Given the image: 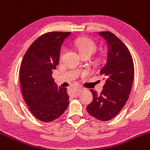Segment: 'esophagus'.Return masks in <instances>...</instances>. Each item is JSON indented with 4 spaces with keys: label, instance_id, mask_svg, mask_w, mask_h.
Masks as SVG:
<instances>
[{
    "label": "esophagus",
    "instance_id": "obj_1",
    "mask_svg": "<svg viewBox=\"0 0 150 150\" xmlns=\"http://www.w3.org/2000/svg\"><path fill=\"white\" fill-rule=\"evenodd\" d=\"M81 89H82L81 86H77L76 89V95H78L79 92Z\"/></svg>",
    "mask_w": 150,
    "mask_h": 150
}]
</instances>
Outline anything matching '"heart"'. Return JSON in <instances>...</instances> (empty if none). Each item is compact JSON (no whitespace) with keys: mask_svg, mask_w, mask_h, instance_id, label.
<instances>
[{"mask_svg":"<svg viewBox=\"0 0 150 150\" xmlns=\"http://www.w3.org/2000/svg\"><path fill=\"white\" fill-rule=\"evenodd\" d=\"M75 45L81 55L92 54L96 51L97 45L92 40L86 38H79L75 40ZM66 52V47H62L61 50V56H64Z\"/></svg>","mask_w":150,"mask_h":150,"instance_id":"obj_1","label":"heart"}]
</instances>
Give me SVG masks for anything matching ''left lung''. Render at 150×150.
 <instances>
[{
  "label": "left lung",
  "mask_w": 150,
  "mask_h": 150,
  "mask_svg": "<svg viewBox=\"0 0 150 150\" xmlns=\"http://www.w3.org/2000/svg\"><path fill=\"white\" fill-rule=\"evenodd\" d=\"M108 45L107 60L100 69L105 84L100 94L91 89L92 103L86 107L92 116L102 121L113 118L129 99L134 76L132 55L124 43L110 32H100Z\"/></svg>",
  "instance_id": "left-lung-1"
}]
</instances>
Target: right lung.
<instances>
[{
  "instance_id": "obj_1",
  "label": "right lung",
  "mask_w": 150,
  "mask_h": 150,
  "mask_svg": "<svg viewBox=\"0 0 150 150\" xmlns=\"http://www.w3.org/2000/svg\"><path fill=\"white\" fill-rule=\"evenodd\" d=\"M70 35L68 32L44 34L29 46L21 61L23 98L31 112L41 121H54L69 105L66 88L58 86L52 74L59 63L61 46Z\"/></svg>"
}]
</instances>
